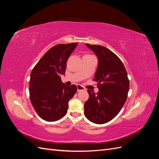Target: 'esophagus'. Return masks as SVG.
I'll use <instances>...</instances> for the list:
<instances>
[{
    "mask_svg": "<svg viewBox=\"0 0 159 159\" xmlns=\"http://www.w3.org/2000/svg\"><path fill=\"white\" fill-rule=\"evenodd\" d=\"M84 89V88L83 86H81V85H77V90H78V91H80Z\"/></svg>",
    "mask_w": 159,
    "mask_h": 159,
    "instance_id": "obj_1",
    "label": "esophagus"
}]
</instances>
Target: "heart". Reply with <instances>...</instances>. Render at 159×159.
Returning <instances> with one entry per match:
<instances>
[{"mask_svg": "<svg viewBox=\"0 0 159 159\" xmlns=\"http://www.w3.org/2000/svg\"><path fill=\"white\" fill-rule=\"evenodd\" d=\"M85 56H90V55H89V54H86V55H85Z\"/></svg>", "mask_w": 159, "mask_h": 159, "instance_id": "b5f03b06", "label": "heart"}]
</instances>
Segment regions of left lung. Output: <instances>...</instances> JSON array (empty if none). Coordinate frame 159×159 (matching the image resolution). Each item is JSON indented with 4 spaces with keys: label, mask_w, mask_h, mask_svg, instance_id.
Masks as SVG:
<instances>
[{
    "label": "left lung",
    "mask_w": 159,
    "mask_h": 159,
    "mask_svg": "<svg viewBox=\"0 0 159 159\" xmlns=\"http://www.w3.org/2000/svg\"><path fill=\"white\" fill-rule=\"evenodd\" d=\"M98 57V66L93 81H98L99 91L88 89L89 99L84 104V114L90 121L103 124L119 113L125 103L129 80L119 57L107 48L86 44Z\"/></svg>",
    "instance_id": "left-lung-1"
}]
</instances>
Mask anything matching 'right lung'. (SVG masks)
<instances>
[{
	"instance_id": "right-lung-1",
	"label": "right lung",
	"mask_w": 159,
	"mask_h": 159,
	"mask_svg": "<svg viewBox=\"0 0 159 159\" xmlns=\"http://www.w3.org/2000/svg\"><path fill=\"white\" fill-rule=\"evenodd\" d=\"M78 43L57 44L48 50L30 74V98L37 114L46 121H56L63 117L69 101L77 91L75 85L62 83L69 56Z\"/></svg>"
}]
</instances>
